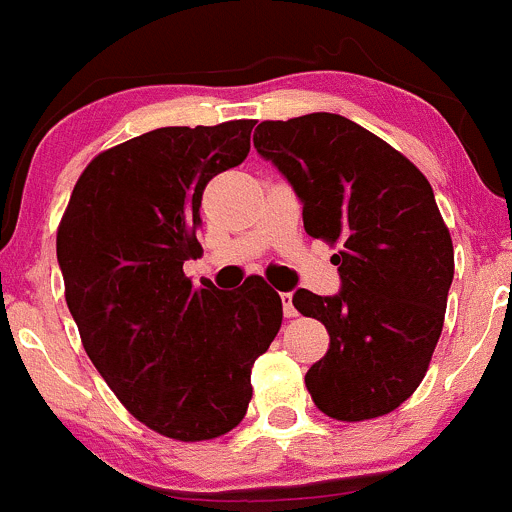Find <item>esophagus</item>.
<instances>
[{"mask_svg":"<svg viewBox=\"0 0 512 512\" xmlns=\"http://www.w3.org/2000/svg\"><path fill=\"white\" fill-rule=\"evenodd\" d=\"M281 303H283V316H286V318L296 316V308H293L291 293H281Z\"/></svg>","mask_w":512,"mask_h":512,"instance_id":"esophagus-1","label":"esophagus"}]
</instances>
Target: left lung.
Instances as JSON below:
<instances>
[{
    "label": "left lung",
    "instance_id": "1",
    "mask_svg": "<svg viewBox=\"0 0 512 512\" xmlns=\"http://www.w3.org/2000/svg\"><path fill=\"white\" fill-rule=\"evenodd\" d=\"M254 146L303 204L313 239L341 244V291L298 288L293 306L326 326V356L306 373L313 403L336 421L396 411L428 371L453 283V241L428 179L341 114L261 121Z\"/></svg>",
    "mask_w": 512,
    "mask_h": 512
}]
</instances>
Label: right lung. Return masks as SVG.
I'll use <instances>...</instances> for the list:
<instances>
[{"mask_svg": "<svg viewBox=\"0 0 512 512\" xmlns=\"http://www.w3.org/2000/svg\"><path fill=\"white\" fill-rule=\"evenodd\" d=\"M254 119L164 126L106 149L79 176L57 234L64 296L86 356L126 411L196 443L246 416L251 368L281 328L261 276L196 288L201 196L249 156Z\"/></svg>", "mask_w": 512, "mask_h": 512, "instance_id": "obj_1", "label": "right lung"}]
</instances>
